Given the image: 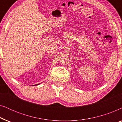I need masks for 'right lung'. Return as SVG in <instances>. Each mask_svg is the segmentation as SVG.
<instances>
[{"mask_svg":"<svg viewBox=\"0 0 122 122\" xmlns=\"http://www.w3.org/2000/svg\"><path fill=\"white\" fill-rule=\"evenodd\" d=\"M39 84H36V85H35V86H37V85H39Z\"/></svg>","mask_w":122,"mask_h":122,"instance_id":"right-lung-1","label":"right lung"}]
</instances>
